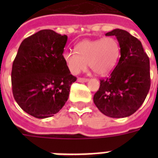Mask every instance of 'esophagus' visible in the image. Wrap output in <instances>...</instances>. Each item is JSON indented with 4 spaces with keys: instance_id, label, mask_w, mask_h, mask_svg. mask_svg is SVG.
Segmentation results:
<instances>
[{
    "instance_id": "1",
    "label": "esophagus",
    "mask_w": 158,
    "mask_h": 158,
    "mask_svg": "<svg viewBox=\"0 0 158 158\" xmlns=\"http://www.w3.org/2000/svg\"><path fill=\"white\" fill-rule=\"evenodd\" d=\"M78 82L79 83H87V82L89 81V79H85V78H78Z\"/></svg>"
}]
</instances>
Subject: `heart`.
<instances>
[{"label": "heart", "mask_w": 158, "mask_h": 158, "mask_svg": "<svg viewBox=\"0 0 158 158\" xmlns=\"http://www.w3.org/2000/svg\"><path fill=\"white\" fill-rule=\"evenodd\" d=\"M76 52H64V59L72 74L84 70L89 64L91 69L98 75H104L111 70L120 56V45L112 37L96 40H84L75 47Z\"/></svg>", "instance_id": "obj_1"}]
</instances>
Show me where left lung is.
<instances>
[{"instance_id":"obj_1","label":"left lung","mask_w":158,"mask_h":158,"mask_svg":"<svg viewBox=\"0 0 158 158\" xmlns=\"http://www.w3.org/2000/svg\"><path fill=\"white\" fill-rule=\"evenodd\" d=\"M115 36L120 48L117 65L108 78L100 80L94 102L104 115L130 116L141 106L150 89L149 58L138 38L116 28L106 33Z\"/></svg>"}]
</instances>
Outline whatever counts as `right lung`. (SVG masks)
Instances as JSON below:
<instances>
[{
	"label": "right lung",
	"mask_w": 158,
	"mask_h": 158,
	"mask_svg": "<svg viewBox=\"0 0 158 158\" xmlns=\"http://www.w3.org/2000/svg\"><path fill=\"white\" fill-rule=\"evenodd\" d=\"M67 38L43 29L25 38L19 48L12 65V91L18 105L32 116H53L68 100L77 79L63 59Z\"/></svg>",
	"instance_id": "right-lung-1"
}]
</instances>
